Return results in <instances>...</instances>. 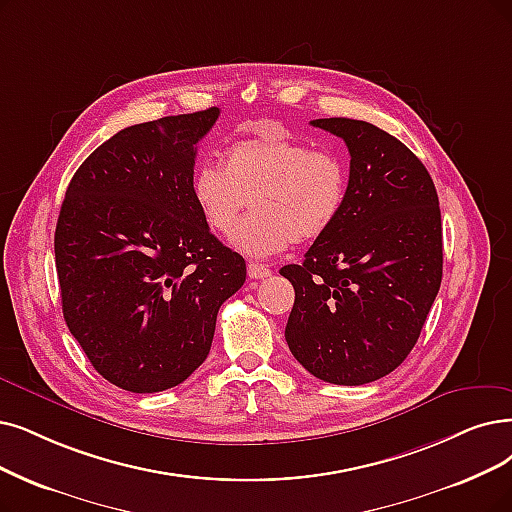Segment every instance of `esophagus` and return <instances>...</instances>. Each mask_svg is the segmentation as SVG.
I'll list each match as a JSON object with an SVG mask.
<instances>
[{
    "label": "esophagus",
    "instance_id": "34e87169",
    "mask_svg": "<svg viewBox=\"0 0 512 512\" xmlns=\"http://www.w3.org/2000/svg\"><path fill=\"white\" fill-rule=\"evenodd\" d=\"M248 275H250L252 279H264V277L271 275V269L264 267V264L250 262V264H248Z\"/></svg>",
    "mask_w": 512,
    "mask_h": 512
}]
</instances>
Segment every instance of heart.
Returning a JSON list of instances; mask_svg holds the SVG:
<instances>
[{"mask_svg":"<svg viewBox=\"0 0 512 512\" xmlns=\"http://www.w3.org/2000/svg\"><path fill=\"white\" fill-rule=\"evenodd\" d=\"M349 182L342 155L313 149L290 134L264 132L233 142L222 166H199L191 195L206 227L222 237L233 233L252 198L255 212L237 228L233 245L264 258L330 231L346 206Z\"/></svg>","mask_w":512,"mask_h":512,"instance_id":"heart-1","label":"heart"}]
</instances>
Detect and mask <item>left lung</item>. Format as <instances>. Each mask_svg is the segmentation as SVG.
<instances>
[{
    "instance_id": "obj_1",
    "label": "left lung",
    "mask_w": 512,
    "mask_h": 512,
    "mask_svg": "<svg viewBox=\"0 0 512 512\" xmlns=\"http://www.w3.org/2000/svg\"><path fill=\"white\" fill-rule=\"evenodd\" d=\"M311 124L351 153L346 206L334 227L279 273L294 285L285 340L306 372L332 384L374 382L418 342L443 275L439 197L401 140L359 119Z\"/></svg>"
}]
</instances>
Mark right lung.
Here are the masks:
<instances>
[{
    "label": "right lung",
    "mask_w": 512,
    "mask_h": 512,
    "mask_svg": "<svg viewBox=\"0 0 512 512\" xmlns=\"http://www.w3.org/2000/svg\"><path fill=\"white\" fill-rule=\"evenodd\" d=\"M216 107L117 132L79 166L54 256L69 332L94 370L130 393H159L206 361L216 315L245 260L203 222L191 180Z\"/></svg>",
    "instance_id": "right-lung-1"
}]
</instances>
